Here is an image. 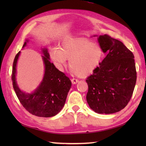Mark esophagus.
<instances>
[{
	"mask_svg": "<svg viewBox=\"0 0 146 146\" xmlns=\"http://www.w3.org/2000/svg\"><path fill=\"white\" fill-rule=\"evenodd\" d=\"M71 83H73V84H76V83H77L78 82V80L73 78V79L71 80Z\"/></svg>",
	"mask_w": 146,
	"mask_h": 146,
	"instance_id": "obj_1",
	"label": "esophagus"
}]
</instances>
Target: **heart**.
I'll use <instances>...</instances> for the list:
<instances>
[{
	"instance_id": "b5f03b06",
	"label": "heart",
	"mask_w": 146,
	"mask_h": 146,
	"mask_svg": "<svg viewBox=\"0 0 146 146\" xmlns=\"http://www.w3.org/2000/svg\"><path fill=\"white\" fill-rule=\"evenodd\" d=\"M104 56L100 44L83 37L66 38L62 42L61 48H54L51 58L60 69L69 61L71 73L81 77L87 76L99 66Z\"/></svg>"
}]
</instances>
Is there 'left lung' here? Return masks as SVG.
I'll return each instance as SVG.
<instances>
[{"label":"left lung","mask_w":146,"mask_h":146,"mask_svg":"<svg viewBox=\"0 0 146 146\" xmlns=\"http://www.w3.org/2000/svg\"><path fill=\"white\" fill-rule=\"evenodd\" d=\"M106 56L86 82V101L98 113H116L124 108L132 96L137 80L134 56L119 40L107 35L98 38Z\"/></svg>","instance_id":"left-lung-1"}]
</instances>
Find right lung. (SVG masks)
Listing matches in <instances>:
<instances>
[{"mask_svg": "<svg viewBox=\"0 0 146 146\" xmlns=\"http://www.w3.org/2000/svg\"><path fill=\"white\" fill-rule=\"evenodd\" d=\"M27 40L24 42L26 46ZM42 60L44 64L43 79L36 90L32 94H26L18 87L15 75L16 65L20 51L15 55L13 62L12 81L13 88L21 104L25 109L34 115L41 117H51L58 114L63 108L68 93L71 86L70 78L59 71L49 61L48 49L42 48Z\"/></svg>", "mask_w": 146, "mask_h": 146, "instance_id": "1", "label": "right lung"}]
</instances>
